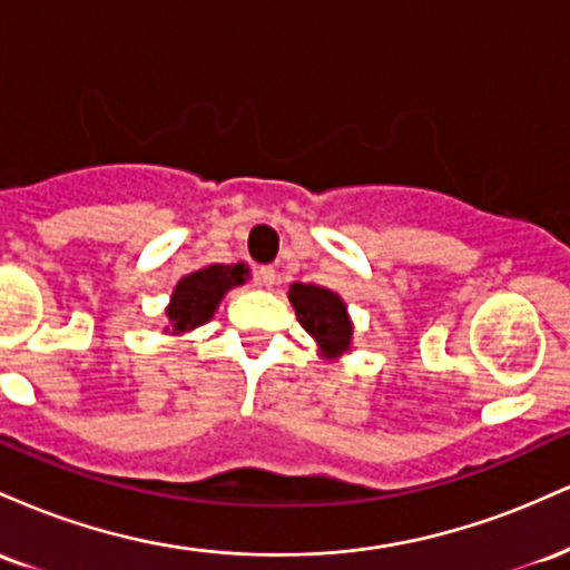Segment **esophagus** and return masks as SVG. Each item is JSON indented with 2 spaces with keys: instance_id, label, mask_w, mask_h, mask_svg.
I'll use <instances>...</instances> for the list:
<instances>
[{
  "instance_id": "34e87169",
  "label": "esophagus",
  "mask_w": 570,
  "mask_h": 570,
  "mask_svg": "<svg viewBox=\"0 0 570 570\" xmlns=\"http://www.w3.org/2000/svg\"><path fill=\"white\" fill-rule=\"evenodd\" d=\"M254 284L263 286V289H271V286L276 284V267L271 265L257 267V271H254Z\"/></svg>"
}]
</instances>
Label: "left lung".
Listing matches in <instances>:
<instances>
[{
	"instance_id": "left-lung-1",
	"label": "left lung",
	"mask_w": 570,
	"mask_h": 570,
	"mask_svg": "<svg viewBox=\"0 0 570 570\" xmlns=\"http://www.w3.org/2000/svg\"><path fill=\"white\" fill-rule=\"evenodd\" d=\"M289 303L297 313V322L322 345L324 353L335 356V353L348 351L353 332L351 318L345 313L343 299L335 292L313 284H292Z\"/></svg>"
}]
</instances>
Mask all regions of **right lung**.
Wrapping results in <instances>:
<instances>
[{
	"mask_svg": "<svg viewBox=\"0 0 570 570\" xmlns=\"http://www.w3.org/2000/svg\"><path fill=\"white\" fill-rule=\"evenodd\" d=\"M246 273L244 265H212L181 278L166 311L174 332H187L206 324L217 311L225 292L244 284Z\"/></svg>",
	"mask_w": 570,
	"mask_h": 570,
	"instance_id": "add662e5",
	"label": "right lung"
}]
</instances>
